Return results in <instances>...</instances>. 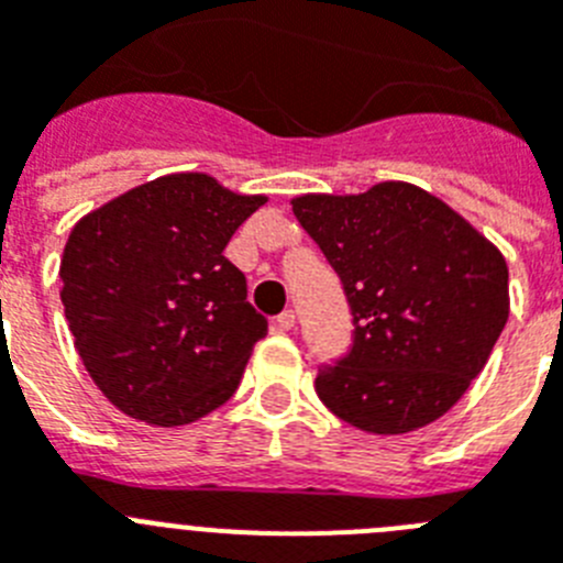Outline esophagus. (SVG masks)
<instances>
[{
  "label": "esophagus",
  "mask_w": 563,
  "mask_h": 563,
  "mask_svg": "<svg viewBox=\"0 0 563 563\" xmlns=\"http://www.w3.org/2000/svg\"><path fill=\"white\" fill-rule=\"evenodd\" d=\"M276 324H278V330H292V327H296V312L292 310H285L282 312V316L276 318Z\"/></svg>",
  "instance_id": "esophagus-1"
}]
</instances>
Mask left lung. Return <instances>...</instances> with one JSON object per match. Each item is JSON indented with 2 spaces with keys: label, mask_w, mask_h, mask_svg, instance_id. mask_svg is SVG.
I'll use <instances>...</instances> for the list:
<instances>
[{
  "label": "left lung",
  "mask_w": 563,
  "mask_h": 563,
  "mask_svg": "<svg viewBox=\"0 0 563 563\" xmlns=\"http://www.w3.org/2000/svg\"><path fill=\"white\" fill-rule=\"evenodd\" d=\"M292 213L350 301L352 350L316 391L343 422L409 434L485 369L510 312L507 262L454 208L411 183L363 194H301Z\"/></svg>",
  "instance_id": "8db88e82"
}]
</instances>
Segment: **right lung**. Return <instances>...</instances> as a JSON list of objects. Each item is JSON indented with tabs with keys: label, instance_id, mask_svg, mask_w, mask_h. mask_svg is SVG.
Returning <instances> with one entry per match:
<instances>
[{
	"label": "right lung",
	"instance_id": "1",
	"mask_svg": "<svg viewBox=\"0 0 563 563\" xmlns=\"http://www.w3.org/2000/svg\"><path fill=\"white\" fill-rule=\"evenodd\" d=\"M265 202L211 174H166L69 231L58 267L64 316L114 409L174 429L231 400L267 321L222 251Z\"/></svg>",
	"mask_w": 563,
	"mask_h": 563
}]
</instances>
